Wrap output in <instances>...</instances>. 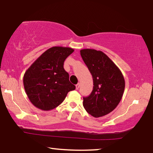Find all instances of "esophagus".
Listing matches in <instances>:
<instances>
[{"instance_id": "1", "label": "esophagus", "mask_w": 153, "mask_h": 153, "mask_svg": "<svg viewBox=\"0 0 153 153\" xmlns=\"http://www.w3.org/2000/svg\"><path fill=\"white\" fill-rule=\"evenodd\" d=\"M79 87H80V83H77L76 85V89L78 90L79 88Z\"/></svg>"}]
</instances>
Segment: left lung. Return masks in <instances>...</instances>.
I'll return each mask as SVG.
<instances>
[{
    "mask_svg": "<svg viewBox=\"0 0 153 153\" xmlns=\"http://www.w3.org/2000/svg\"><path fill=\"white\" fill-rule=\"evenodd\" d=\"M81 56L93 79V90L83 97V105L94 117H100L114 110L122 98L125 80L121 70L105 54L94 49H83Z\"/></svg>",
    "mask_w": 153,
    "mask_h": 153,
    "instance_id": "1",
    "label": "left lung"
}]
</instances>
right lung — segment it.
Returning a JSON list of instances; mask_svg holds the SVG:
<instances>
[{"instance_id":"obj_1","label":"right lung","mask_w":153,"mask_h":153,"mask_svg":"<svg viewBox=\"0 0 153 153\" xmlns=\"http://www.w3.org/2000/svg\"><path fill=\"white\" fill-rule=\"evenodd\" d=\"M74 52L70 48L55 46L43 52L26 70L23 85L30 101L42 110H50L63 102L75 90L64 70L66 58Z\"/></svg>"}]
</instances>
